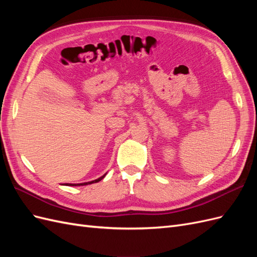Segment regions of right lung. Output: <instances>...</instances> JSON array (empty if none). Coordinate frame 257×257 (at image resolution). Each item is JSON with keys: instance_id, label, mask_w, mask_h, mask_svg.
I'll use <instances>...</instances> for the list:
<instances>
[{"instance_id": "add662e5", "label": "right lung", "mask_w": 257, "mask_h": 257, "mask_svg": "<svg viewBox=\"0 0 257 257\" xmlns=\"http://www.w3.org/2000/svg\"><path fill=\"white\" fill-rule=\"evenodd\" d=\"M106 176V174L104 175V176H102L100 178H98V179H96V180H94V181H91V182H84V183H79V184H71V183H67L66 185H74V186H76V185H87V184H91V183H95V182H98V181H100L102 180V179L104 178Z\"/></svg>"}]
</instances>
